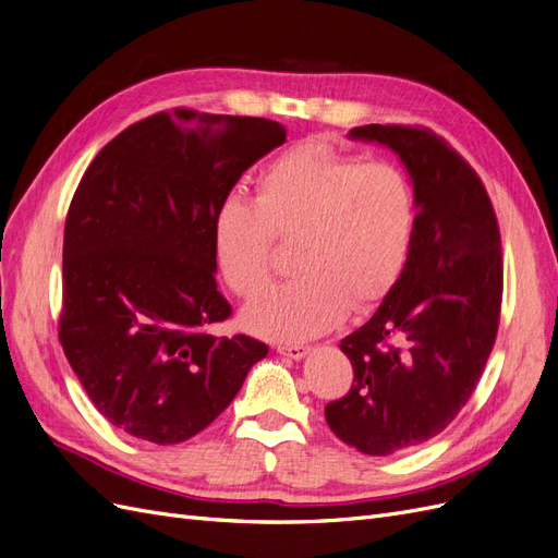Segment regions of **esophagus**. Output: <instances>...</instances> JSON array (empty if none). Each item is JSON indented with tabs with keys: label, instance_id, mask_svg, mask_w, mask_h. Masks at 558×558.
I'll use <instances>...</instances> for the list:
<instances>
[{
	"label": "esophagus",
	"instance_id": "obj_1",
	"mask_svg": "<svg viewBox=\"0 0 558 558\" xmlns=\"http://www.w3.org/2000/svg\"><path fill=\"white\" fill-rule=\"evenodd\" d=\"M277 351L281 353V356H286V359L300 361V359H305L312 349L305 347V344H277Z\"/></svg>",
	"mask_w": 558,
	"mask_h": 558
}]
</instances>
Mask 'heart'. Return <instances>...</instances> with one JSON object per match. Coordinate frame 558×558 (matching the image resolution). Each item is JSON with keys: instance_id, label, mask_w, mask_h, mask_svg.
Listing matches in <instances>:
<instances>
[{"instance_id": "heart-1", "label": "heart", "mask_w": 558, "mask_h": 558, "mask_svg": "<svg viewBox=\"0 0 558 558\" xmlns=\"http://www.w3.org/2000/svg\"><path fill=\"white\" fill-rule=\"evenodd\" d=\"M414 221V191L400 167L302 142L263 167L256 197L221 199L211 240L223 279L246 298L269 279L275 238L298 234V275L244 310L251 332L295 342L391 289L410 256Z\"/></svg>"}]
</instances>
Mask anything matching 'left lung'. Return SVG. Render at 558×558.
<instances>
[{"mask_svg":"<svg viewBox=\"0 0 558 558\" xmlns=\"http://www.w3.org/2000/svg\"><path fill=\"white\" fill-rule=\"evenodd\" d=\"M349 140L400 158L416 221L398 281L340 342L353 384L326 421L349 447L391 456L442 433L475 391L498 332L500 232L475 170L433 132L363 125Z\"/></svg>","mask_w":558,"mask_h":558,"instance_id":"obj_1","label":"left lung"}]
</instances>
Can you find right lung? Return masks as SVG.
<instances>
[{
  "mask_svg": "<svg viewBox=\"0 0 558 558\" xmlns=\"http://www.w3.org/2000/svg\"><path fill=\"white\" fill-rule=\"evenodd\" d=\"M286 142L267 118L156 113L111 140L83 174L64 223L60 342L109 424L179 445L221 414L267 356L216 337L214 211L248 167Z\"/></svg>",
  "mask_w": 558,
  "mask_h": 558,
  "instance_id": "1",
  "label": "right lung"
}]
</instances>
